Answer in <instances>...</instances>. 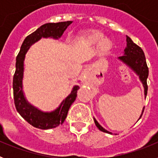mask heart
Here are the masks:
<instances>
[{
  "label": "heart",
  "mask_w": 158,
  "mask_h": 158,
  "mask_svg": "<svg viewBox=\"0 0 158 158\" xmlns=\"http://www.w3.org/2000/svg\"><path fill=\"white\" fill-rule=\"evenodd\" d=\"M104 35L102 31L96 29L89 30L83 36V41L89 45H94L99 43V49L103 53H105L111 47V42L109 39L104 38Z\"/></svg>",
  "instance_id": "1"
}]
</instances>
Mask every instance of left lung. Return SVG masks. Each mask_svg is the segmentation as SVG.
<instances>
[{
  "label": "left lung",
  "mask_w": 158,
  "mask_h": 158,
  "mask_svg": "<svg viewBox=\"0 0 158 158\" xmlns=\"http://www.w3.org/2000/svg\"><path fill=\"white\" fill-rule=\"evenodd\" d=\"M124 55L119 57V59L122 60L123 62L127 64L131 69H134L135 72L139 75L140 80L142 81L143 86L145 89V95H147L148 85H147V77L149 75V68L147 66L146 61L145 54L140 47L135 44L131 38L127 36V47L125 49ZM145 107L143 108L142 113L144 111ZM142 114L141 115L140 118L142 117ZM94 122L96 127L101 131H104L106 133H110L109 131H106L104 128L102 127L98 122L94 118ZM111 134V133H110Z\"/></svg>",
  "instance_id": "1"
}]
</instances>
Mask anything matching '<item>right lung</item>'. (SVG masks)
Returning a JSON list of instances; mask_svg holds the SVG:
<instances>
[{
    "label": "right lung",
    "instance_id": "right-lung-1",
    "mask_svg": "<svg viewBox=\"0 0 158 158\" xmlns=\"http://www.w3.org/2000/svg\"><path fill=\"white\" fill-rule=\"evenodd\" d=\"M72 21L48 23L42 25L35 31L27 35L23 40L19 52L16 57V71L13 76V97L14 104L19 114L33 127L40 129H50L56 127L65 121L71 104L74 102L79 86L73 87L70 95L63 100L58 109L51 113H43L32 107L27 103L22 91V79L23 73V60L25 54L29 47L34 43L40 40L42 37H53L58 39L61 37L63 32Z\"/></svg>",
    "mask_w": 158,
    "mask_h": 158
}]
</instances>
